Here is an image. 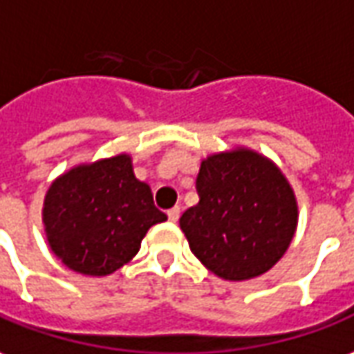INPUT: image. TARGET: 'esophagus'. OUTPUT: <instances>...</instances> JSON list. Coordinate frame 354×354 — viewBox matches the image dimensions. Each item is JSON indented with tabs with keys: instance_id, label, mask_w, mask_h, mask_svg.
<instances>
[{
	"instance_id": "esophagus-1",
	"label": "esophagus",
	"mask_w": 354,
	"mask_h": 354,
	"mask_svg": "<svg viewBox=\"0 0 354 354\" xmlns=\"http://www.w3.org/2000/svg\"><path fill=\"white\" fill-rule=\"evenodd\" d=\"M179 216H181V208H179V206H175V208L167 209V218H169V221H173V223H175V221L179 219Z\"/></svg>"
}]
</instances>
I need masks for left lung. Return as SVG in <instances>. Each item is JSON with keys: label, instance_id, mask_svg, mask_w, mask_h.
Returning <instances> with one entry per match:
<instances>
[{"label": "left lung", "instance_id": "left-lung-1", "mask_svg": "<svg viewBox=\"0 0 354 354\" xmlns=\"http://www.w3.org/2000/svg\"><path fill=\"white\" fill-rule=\"evenodd\" d=\"M201 201L179 219L192 254L225 281L272 270L291 245L299 206L274 160L247 146L208 153L196 177Z\"/></svg>", "mask_w": 354, "mask_h": 354}]
</instances>
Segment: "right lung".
Wrapping results in <instances>:
<instances>
[{
  "label": "right lung",
  "mask_w": 354,
  "mask_h": 354,
  "mask_svg": "<svg viewBox=\"0 0 354 354\" xmlns=\"http://www.w3.org/2000/svg\"><path fill=\"white\" fill-rule=\"evenodd\" d=\"M167 216L150 185L138 181L131 153L77 163L44 196L42 221L51 252L82 275L113 274L131 262L148 229Z\"/></svg>",
  "instance_id": "right-lung-1"
}]
</instances>
